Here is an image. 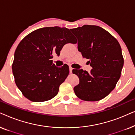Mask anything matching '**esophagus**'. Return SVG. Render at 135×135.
I'll return each mask as SVG.
<instances>
[{"mask_svg":"<svg viewBox=\"0 0 135 135\" xmlns=\"http://www.w3.org/2000/svg\"><path fill=\"white\" fill-rule=\"evenodd\" d=\"M73 68L71 67V66H69V73H72V71H73Z\"/></svg>","mask_w":135,"mask_h":135,"instance_id":"esophagus-1","label":"esophagus"}]
</instances>
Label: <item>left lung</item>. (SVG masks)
<instances>
[{"label": "left lung", "mask_w": 135, "mask_h": 135, "mask_svg": "<svg viewBox=\"0 0 135 135\" xmlns=\"http://www.w3.org/2000/svg\"><path fill=\"white\" fill-rule=\"evenodd\" d=\"M78 39V50L89 60L90 73L73 69L79 84L74 88L79 98L97 101L104 98L115 87L120 77L123 58L120 45L116 38L102 27L84 25L73 29Z\"/></svg>", "instance_id": "8db88e82"}]
</instances>
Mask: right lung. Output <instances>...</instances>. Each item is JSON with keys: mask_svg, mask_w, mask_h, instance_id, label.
I'll list each match as a JSON object with an SVG mask.
<instances>
[{"mask_svg": "<svg viewBox=\"0 0 135 135\" xmlns=\"http://www.w3.org/2000/svg\"><path fill=\"white\" fill-rule=\"evenodd\" d=\"M76 44L69 29L47 27L27 35L18 44L12 71L16 86L27 99L43 102L54 98L69 73L67 65L53 64V54L60 55L65 44Z\"/></svg>", "mask_w": 135, "mask_h": 135, "instance_id": "obj_1", "label": "right lung"}]
</instances>
